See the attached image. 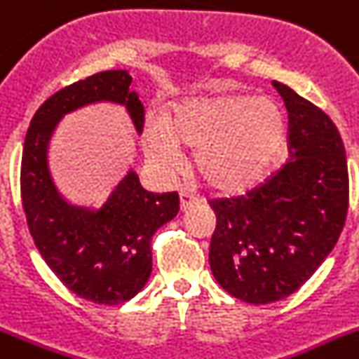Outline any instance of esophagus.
Returning <instances> with one entry per match:
<instances>
[{"label":"esophagus","instance_id":"1","mask_svg":"<svg viewBox=\"0 0 359 359\" xmlns=\"http://www.w3.org/2000/svg\"><path fill=\"white\" fill-rule=\"evenodd\" d=\"M179 198H180V210H182V212H186V210H189V208L201 204V201H198L195 195H189L186 194V191H182V194L179 195Z\"/></svg>","mask_w":359,"mask_h":359}]
</instances>
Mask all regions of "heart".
Returning <instances> with one entry per match:
<instances>
[{"label":"heart","instance_id":"1","mask_svg":"<svg viewBox=\"0 0 359 359\" xmlns=\"http://www.w3.org/2000/svg\"><path fill=\"white\" fill-rule=\"evenodd\" d=\"M147 158L164 173L179 170L184 149H197L198 179L219 194L248 191L266 179L287 140V118L272 98L204 96L173 104L164 122L144 128Z\"/></svg>","mask_w":359,"mask_h":359}]
</instances>
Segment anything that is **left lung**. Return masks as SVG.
Returning <instances> with one entry per match:
<instances>
[{"mask_svg": "<svg viewBox=\"0 0 359 359\" xmlns=\"http://www.w3.org/2000/svg\"><path fill=\"white\" fill-rule=\"evenodd\" d=\"M288 111V162L245 195L210 201V266L228 294L266 305L288 297L332 252L348 210L341 135L325 111L273 82Z\"/></svg>", "mask_w": 359, "mask_h": 359, "instance_id": "left-lung-1", "label": "left lung"}]
</instances>
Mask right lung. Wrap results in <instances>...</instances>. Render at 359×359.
<instances>
[{"label":"right lung","instance_id":"right-lung-1","mask_svg":"<svg viewBox=\"0 0 359 359\" xmlns=\"http://www.w3.org/2000/svg\"><path fill=\"white\" fill-rule=\"evenodd\" d=\"M126 71H104L63 87L36 111L21 155V203L36 248L71 292L98 305H118L142 290L151 273V239L179 213V194H149L131 173L100 212L62 201L47 171V144L65 113L93 104L128 107L140 133L144 105Z\"/></svg>","mask_w":359,"mask_h":359}]
</instances>
